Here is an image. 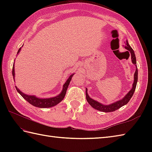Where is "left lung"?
<instances>
[{"label": "left lung", "mask_w": 152, "mask_h": 152, "mask_svg": "<svg viewBox=\"0 0 152 152\" xmlns=\"http://www.w3.org/2000/svg\"><path fill=\"white\" fill-rule=\"evenodd\" d=\"M125 48L126 50L129 51L131 53V61L132 63H133L135 66H136V71H135L134 74V82L133 84V87H132V89L130 90L129 93L126 95L124 98L121 100H119L117 102L112 103V104H108V105H104L102 104L101 103L97 102L95 100L91 99L89 97V95L88 94V89L86 88V99L87 101L88 102L89 104L91 105L93 108H95L97 110L104 112H114L116 110L120 108L121 106L127 104L130 101L132 96L133 95V93H134L135 89H136L137 83L138 81V69L137 66V61H136V57H135V54L133 50L132 49V48L129 46L127 40L125 42Z\"/></svg>", "instance_id": "left-lung-1"}]
</instances>
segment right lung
Wrapping results in <instances>:
<instances>
[{"mask_svg":"<svg viewBox=\"0 0 152 152\" xmlns=\"http://www.w3.org/2000/svg\"><path fill=\"white\" fill-rule=\"evenodd\" d=\"M21 49V47L19 49L17 53L18 54L19 53ZM12 75L14 76V78L15 77L14 63L13 64V68H12ZM73 75L74 74H71V75L69 77V78H68V80L66 81V82L64 83V84L63 85V90L61 92L60 94L56 96H54V97L48 98V99H40V98L37 97V96L34 95H28L25 94V93L21 91L16 86H15V88H16V90L18 91V92L22 96V97L25 99L28 102H29L32 105H33L34 106H36V107H38V108H50V107H52V106L57 105V104H59L61 101H63L64 97L65 96L67 88L68 87H69V85L71 81V79H72V77L73 76Z\"/></svg>","mask_w":152,"mask_h":152,"instance_id":"add662e5","label":"right lung"}]
</instances>
